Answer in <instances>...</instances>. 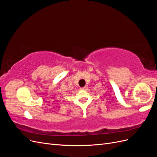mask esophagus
<instances>
[{"instance_id":"1","label":"esophagus","mask_w":157,"mask_h":157,"mask_svg":"<svg viewBox=\"0 0 157 157\" xmlns=\"http://www.w3.org/2000/svg\"><path fill=\"white\" fill-rule=\"evenodd\" d=\"M86 87H82V88H80V90H86Z\"/></svg>"}]
</instances>
